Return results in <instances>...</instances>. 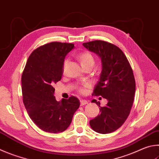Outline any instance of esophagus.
I'll list each match as a JSON object with an SVG mask.
<instances>
[{"label":"esophagus","mask_w":159,"mask_h":159,"mask_svg":"<svg viewBox=\"0 0 159 159\" xmlns=\"http://www.w3.org/2000/svg\"><path fill=\"white\" fill-rule=\"evenodd\" d=\"M80 106H85V105L88 104V101H86V100H83V99L80 100Z\"/></svg>","instance_id":"34e87169"}]
</instances>
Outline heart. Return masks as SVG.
I'll return each mask as SVG.
<instances>
[{"mask_svg": "<svg viewBox=\"0 0 159 159\" xmlns=\"http://www.w3.org/2000/svg\"><path fill=\"white\" fill-rule=\"evenodd\" d=\"M79 59L80 62L82 67H86V66H92L94 64V56H92L91 53H89L88 51H85L83 53H80L79 55ZM67 63V60H65L63 64V70H65L66 65ZM79 91L81 93H84L85 92V89L84 88H79Z\"/></svg>", "mask_w": 159, "mask_h": 159, "instance_id": "b5f03b06", "label": "heart"}]
</instances>
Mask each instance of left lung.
Masks as SVG:
<instances>
[{"label":"left lung","instance_id":"left-lung-1","mask_svg":"<svg viewBox=\"0 0 159 159\" xmlns=\"http://www.w3.org/2000/svg\"><path fill=\"white\" fill-rule=\"evenodd\" d=\"M83 47L100 57L102 72L92 95L108 100L105 106L93 99L101 113L89 121L94 131L106 134L122 126L131 111L135 92V82L131 65L117 46L102 40L85 42Z\"/></svg>","mask_w":159,"mask_h":159}]
</instances>
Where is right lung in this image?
<instances>
[{
  "mask_svg": "<svg viewBox=\"0 0 159 159\" xmlns=\"http://www.w3.org/2000/svg\"><path fill=\"white\" fill-rule=\"evenodd\" d=\"M74 47L57 42L43 45L30 55L23 71V102L30 119L44 131H65L79 108L76 97L57 102L54 96L53 85L61 80L65 58Z\"/></svg>",
  "mask_w": 159,
  "mask_h": 159,
  "instance_id": "1",
  "label": "right lung"
}]
</instances>
